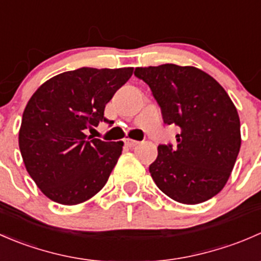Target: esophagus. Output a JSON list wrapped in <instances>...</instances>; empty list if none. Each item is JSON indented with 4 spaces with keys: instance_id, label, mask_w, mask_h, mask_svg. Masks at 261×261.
<instances>
[{
    "instance_id": "1",
    "label": "esophagus",
    "mask_w": 261,
    "mask_h": 261,
    "mask_svg": "<svg viewBox=\"0 0 261 261\" xmlns=\"http://www.w3.org/2000/svg\"><path fill=\"white\" fill-rule=\"evenodd\" d=\"M125 144L128 147H135L136 145H139V144H140V143H139V141H136V140H133V139H126Z\"/></svg>"
}]
</instances>
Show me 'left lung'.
Masks as SVG:
<instances>
[{
    "instance_id": "left-lung-1",
    "label": "left lung",
    "mask_w": 261,
    "mask_h": 261,
    "mask_svg": "<svg viewBox=\"0 0 261 261\" xmlns=\"http://www.w3.org/2000/svg\"><path fill=\"white\" fill-rule=\"evenodd\" d=\"M164 123L180 128L177 146L159 145L149 167L158 188L174 201L197 204L222 191L241 146L240 118L220 83L196 67H140Z\"/></svg>"
}]
</instances>
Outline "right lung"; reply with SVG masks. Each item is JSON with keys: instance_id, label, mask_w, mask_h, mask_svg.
I'll use <instances>...</instances> for the list:
<instances>
[{"instance_id": "1", "label": "right lung", "mask_w": 261, "mask_h": 261, "mask_svg": "<svg viewBox=\"0 0 261 261\" xmlns=\"http://www.w3.org/2000/svg\"><path fill=\"white\" fill-rule=\"evenodd\" d=\"M134 68H80L41 84L29 99L18 131L25 168L40 191L60 204L98 193L115 168L122 141L87 139L84 130L109 122L105 107Z\"/></svg>"}]
</instances>
